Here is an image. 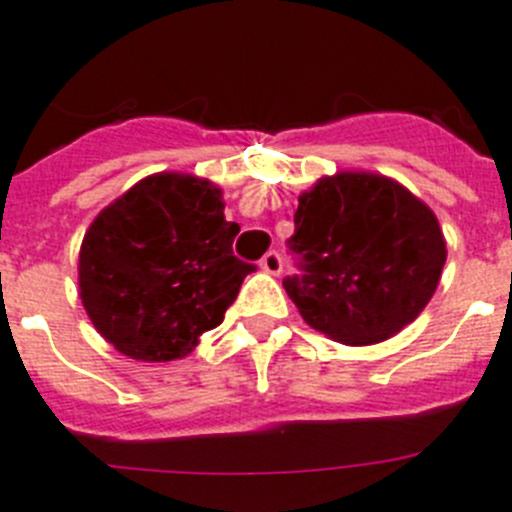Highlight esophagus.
<instances>
[{"mask_svg":"<svg viewBox=\"0 0 512 512\" xmlns=\"http://www.w3.org/2000/svg\"><path fill=\"white\" fill-rule=\"evenodd\" d=\"M260 267H262V270H265V273L280 275V273H283V257H280V252L270 250V252H267V255L260 260Z\"/></svg>","mask_w":512,"mask_h":512,"instance_id":"esophagus-1","label":"esophagus"}]
</instances>
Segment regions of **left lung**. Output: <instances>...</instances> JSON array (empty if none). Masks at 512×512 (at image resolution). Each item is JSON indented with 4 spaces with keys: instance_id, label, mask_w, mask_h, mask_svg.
I'll return each instance as SVG.
<instances>
[{
    "instance_id": "1",
    "label": "left lung",
    "mask_w": 512,
    "mask_h": 512,
    "mask_svg": "<svg viewBox=\"0 0 512 512\" xmlns=\"http://www.w3.org/2000/svg\"><path fill=\"white\" fill-rule=\"evenodd\" d=\"M283 288L303 321L342 344H375L411 324L439 285L446 242L434 211L372 173L321 178L298 199Z\"/></svg>"
}]
</instances>
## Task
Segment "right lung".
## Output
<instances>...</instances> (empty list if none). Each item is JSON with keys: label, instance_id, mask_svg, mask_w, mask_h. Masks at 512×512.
Returning <instances> with one entry per match:
<instances>
[{"label": "right lung", "instance_id": "obj_1", "mask_svg": "<svg viewBox=\"0 0 512 512\" xmlns=\"http://www.w3.org/2000/svg\"><path fill=\"white\" fill-rule=\"evenodd\" d=\"M237 232L214 183L158 173L132 186L96 216L78 255L96 331L142 362L186 357L257 270L232 252Z\"/></svg>", "mask_w": 512, "mask_h": 512}]
</instances>
